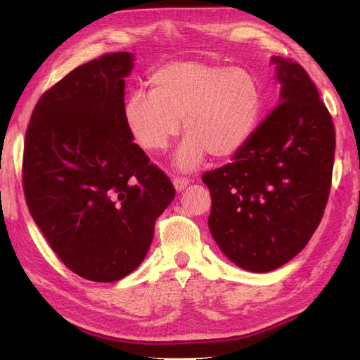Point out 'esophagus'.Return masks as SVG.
<instances>
[{
	"label": "esophagus",
	"mask_w": 360,
	"mask_h": 360,
	"mask_svg": "<svg viewBox=\"0 0 360 360\" xmlns=\"http://www.w3.org/2000/svg\"><path fill=\"white\" fill-rule=\"evenodd\" d=\"M173 186H174V188H176V192H184V190L187 188V186H188V181L187 179H184V178H174L173 179Z\"/></svg>",
	"instance_id": "esophagus-1"
}]
</instances>
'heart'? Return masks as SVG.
<instances>
[{
  "mask_svg": "<svg viewBox=\"0 0 360 360\" xmlns=\"http://www.w3.org/2000/svg\"><path fill=\"white\" fill-rule=\"evenodd\" d=\"M150 94H133L124 120L134 142L147 153L167 148L181 129L187 134L174 155L182 172L205 156L236 155L254 134L263 111V89L246 68L218 63L173 62L148 80Z\"/></svg>",
  "mask_w": 360,
  "mask_h": 360,
  "instance_id": "heart-1",
  "label": "heart"
}]
</instances>
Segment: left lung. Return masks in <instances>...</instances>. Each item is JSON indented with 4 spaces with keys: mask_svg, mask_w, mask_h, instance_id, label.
I'll list each match as a JSON object with an SVG mask.
<instances>
[{
    "mask_svg": "<svg viewBox=\"0 0 360 360\" xmlns=\"http://www.w3.org/2000/svg\"><path fill=\"white\" fill-rule=\"evenodd\" d=\"M278 105L232 162L202 174L210 190L209 229L241 269L269 272L307 246L331 188L333 119L303 68L272 57Z\"/></svg>",
    "mask_w": 360,
    "mask_h": 360,
    "instance_id": "obj_1",
    "label": "left lung"
}]
</instances>
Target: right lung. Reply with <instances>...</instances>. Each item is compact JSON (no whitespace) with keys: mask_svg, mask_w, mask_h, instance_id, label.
Here are the masks:
<instances>
[{"mask_svg":"<svg viewBox=\"0 0 360 360\" xmlns=\"http://www.w3.org/2000/svg\"><path fill=\"white\" fill-rule=\"evenodd\" d=\"M133 66V53L116 52L75 68L41 96L26 131L30 215L72 272L98 283L124 278L143 262L155 221L174 198L125 125Z\"/></svg>","mask_w":360,"mask_h":360,"instance_id":"obj_1","label":"right lung"}]
</instances>
